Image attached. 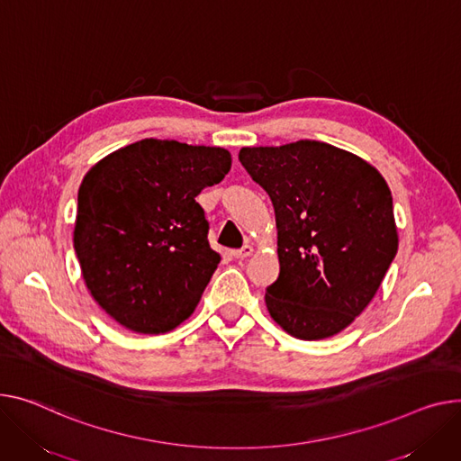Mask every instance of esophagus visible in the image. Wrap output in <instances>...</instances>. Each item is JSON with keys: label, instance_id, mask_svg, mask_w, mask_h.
Returning a JSON list of instances; mask_svg holds the SVG:
<instances>
[{"label": "esophagus", "instance_id": "34e87169", "mask_svg": "<svg viewBox=\"0 0 461 461\" xmlns=\"http://www.w3.org/2000/svg\"><path fill=\"white\" fill-rule=\"evenodd\" d=\"M252 252H254V247H252V244H244V247H242L240 250H233V252H231V256H233L235 259H244V258H250V256H252Z\"/></svg>", "mask_w": 461, "mask_h": 461}]
</instances>
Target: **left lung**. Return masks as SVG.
<instances>
[{
  "label": "left lung",
  "instance_id": "obj_1",
  "mask_svg": "<svg viewBox=\"0 0 461 461\" xmlns=\"http://www.w3.org/2000/svg\"><path fill=\"white\" fill-rule=\"evenodd\" d=\"M239 161L276 212L280 276L265 294L270 317L303 341L339 333L375 298L398 250L385 179L319 140L242 148Z\"/></svg>",
  "mask_w": 461,
  "mask_h": 461
}]
</instances>
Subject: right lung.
I'll return each mask as SVG.
<instances>
[{"label": "right lung", "mask_w": 461, "mask_h": 461, "mask_svg": "<svg viewBox=\"0 0 461 461\" xmlns=\"http://www.w3.org/2000/svg\"><path fill=\"white\" fill-rule=\"evenodd\" d=\"M230 168L224 148L144 139L86 172L74 249L86 289L118 324L165 333L193 315L221 263L196 196Z\"/></svg>", "instance_id": "add662e5"}]
</instances>
